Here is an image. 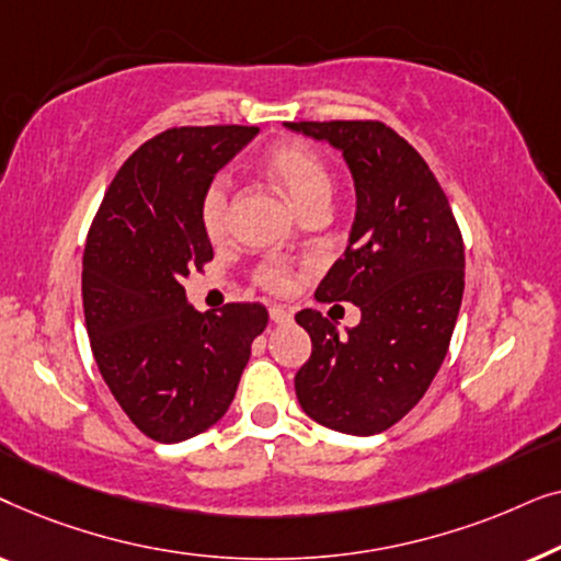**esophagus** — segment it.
Wrapping results in <instances>:
<instances>
[{
	"mask_svg": "<svg viewBox=\"0 0 561 561\" xmlns=\"http://www.w3.org/2000/svg\"><path fill=\"white\" fill-rule=\"evenodd\" d=\"M271 321L273 324H290V321H294V313L283 309V306H271Z\"/></svg>",
	"mask_w": 561,
	"mask_h": 561,
	"instance_id": "34e87169",
	"label": "esophagus"
}]
</instances>
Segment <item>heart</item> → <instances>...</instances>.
<instances>
[{
	"label": "heart",
	"instance_id": "heart-1",
	"mask_svg": "<svg viewBox=\"0 0 561 561\" xmlns=\"http://www.w3.org/2000/svg\"><path fill=\"white\" fill-rule=\"evenodd\" d=\"M265 171L273 175L283 194L298 211H327L329 196H332V175L324 158L304 142H278L263 156ZM229 214V188L225 179L211 181L202 196V227L209 240H221L227 234ZM255 278L260 286L271 290H286L290 286L286 267L280 263H263L257 267Z\"/></svg>",
	"mask_w": 561,
	"mask_h": 561
}]
</instances>
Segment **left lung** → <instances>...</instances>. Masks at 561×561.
<instances>
[{"instance_id":"1","label":"left lung","mask_w":561,"mask_h":561,"mask_svg":"<svg viewBox=\"0 0 561 561\" xmlns=\"http://www.w3.org/2000/svg\"><path fill=\"white\" fill-rule=\"evenodd\" d=\"M286 127L340 150L355 181L347 250L317 301H350L363 313L344 336L321 311L296 313L311 336L296 398L321 426L380 434L424 398L447 355L465 290L462 234L426 160L382 122Z\"/></svg>"}]
</instances>
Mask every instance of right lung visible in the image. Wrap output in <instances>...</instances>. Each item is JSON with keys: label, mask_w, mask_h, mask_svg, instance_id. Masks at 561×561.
<instances>
[{"label": "right lung", "mask_w": 561, "mask_h": 561, "mask_svg": "<svg viewBox=\"0 0 561 561\" xmlns=\"http://www.w3.org/2000/svg\"><path fill=\"white\" fill-rule=\"evenodd\" d=\"M257 127H173L114 175L83 250V317L99 373L145 436L175 444L225 416L267 327L260 304L196 311L183 278L214 257L202 196Z\"/></svg>", "instance_id": "add662e5"}]
</instances>
